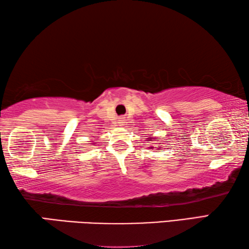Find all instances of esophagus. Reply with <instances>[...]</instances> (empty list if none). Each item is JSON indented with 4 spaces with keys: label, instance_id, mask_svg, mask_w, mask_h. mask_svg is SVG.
<instances>
[{
    "label": "esophagus",
    "instance_id": "obj_1",
    "mask_svg": "<svg viewBox=\"0 0 249 249\" xmlns=\"http://www.w3.org/2000/svg\"><path fill=\"white\" fill-rule=\"evenodd\" d=\"M119 125H121V126L125 125V120L123 119V117H120L119 119Z\"/></svg>",
    "mask_w": 249,
    "mask_h": 249
}]
</instances>
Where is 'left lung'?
Instances as JSON below:
<instances>
[{
	"mask_svg": "<svg viewBox=\"0 0 249 249\" xmlns=\"http://www.w3.org/2000/svg\"><path fill=\"white\" fill-rule=\"evenodd\" d=\"M148 141H150V138H148Z\"/></svg>",
	"mask_w": 249,
	"mask_h": 249,
	"instance_id": "1",
	"label": "left lung"
}]
</instances>
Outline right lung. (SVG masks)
Segmentation results:
<instances>
[{
    "mask_svg": "<svg viewBox=\"0 0 249 249\" xmlns=\"http://www.w3.org/2000/svg\"><path fill=\"white\" fill-rule=\"evenodd\" d=\"M93 145H94V144H93Z\"/></svg>",
    "mask_w": 249,
    "mask_h": 249,
    "instance_id": "1",
    "label": "right lung"
}]
</instances>
